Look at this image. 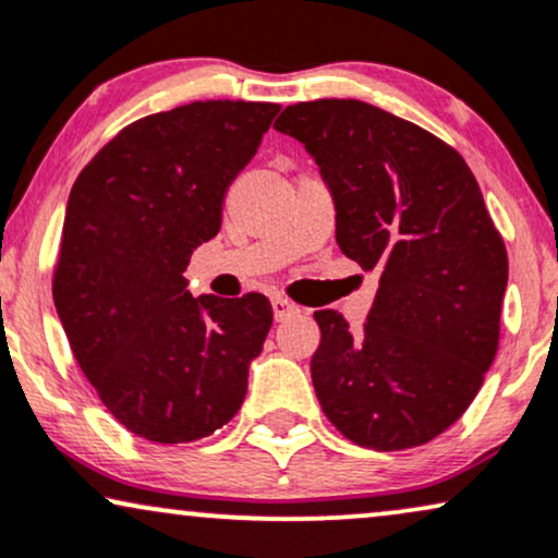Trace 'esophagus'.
Instances as JSON below:
<instances>
[{
  "instance_id": "1",
  "label": "esophagus",
  "mask_w": 558,
  "mask_h": 558,
  "mask_svg": "<svg viewBox=\"0 0 558 558\" xmlns=\"http://www.w3.org/2000/svg\"><path fill=\"white\" fill-rule=\"evenodd\" d=\"M271 307H274V320H287V317H292L296 313V305L292 302L284 300V296H274L271 300Z\"/></svg>"
}]
</instances>
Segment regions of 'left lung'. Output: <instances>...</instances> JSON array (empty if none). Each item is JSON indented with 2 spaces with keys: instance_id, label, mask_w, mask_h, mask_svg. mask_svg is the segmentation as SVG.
I'll list each match as a JSON object with an SVG mask.
<instances>
[{
  "instance_id": "obj_1",
  "label": "left lung",
  "mask_w": 558,
  "mask_h": 558,
  "mask_svg": "<svg viewBox=\"0 0 558 558\" xmlns=\"http://www.w3.org/2000/svg\"><path fill=\"white\" fill-rule=\"evenodd\" d=\"M274 128L320 166L341 251L379 274L359 332L315 313L320 408L356 446L428 444L464 415L500 341L508 251L480 184L440 137L359 99L289 105Z\"/></svg>"
}]
</instances>
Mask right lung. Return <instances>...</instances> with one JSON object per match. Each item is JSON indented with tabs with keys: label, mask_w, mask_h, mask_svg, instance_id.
Returning <instances> with one entry per match:
<instances>
[{
	"label": "right lung",
	"mask_w": 558,
	"mask_h": 558,
	"mask_svg": "<svg viewBox=\"0 0 558 558\" xmlns=\"http://www.w3.org/2000/svg\"><path fill=\"white\" fill-rule=\"evenodd\" d=\"M281 110L205 99L120 130L71 186L53 302L99 400L135 436L190 444L248 392L274 313L264 294L192 296L194 248Z\"/></svg>",
	"instance_id": "add662e5"
}]
</instances>
